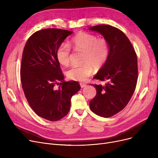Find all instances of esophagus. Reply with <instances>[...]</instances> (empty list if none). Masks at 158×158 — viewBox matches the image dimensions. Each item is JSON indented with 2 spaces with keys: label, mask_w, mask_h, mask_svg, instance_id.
I'll use <instances>...</instances> for the list:
<instances>
[{
  "label": "esophagus",
  "mask_w": 158,
  "mask_h": 158,
  "mask_svg": "<svg viewBox=\"0 0 158 158\" xmlns=\"http://www.w3.org/2000/svg\"><path fill=\"white\" fill-rule=\"evenodd\" d=\"M80 85H81V88H84V87H85V86H86V85L85 83H82V82H81Z\"/></svg>",
  "instance_id": "obj_1"
}]
</instances>
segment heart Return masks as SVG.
Segmentation results:
<instances>
[{
  "label": "heart",
  "instance_id": "1",
  "mask_svg": "<svg viewBox=\"0 0 158 158\" xmlns=\"http://www.w3.org/2000/svg\"><path fill=\"white\" fill-rule=\"evenodd\" d=\"M71 46L75 52H82V65L73 66L66 72V76L71 80L86 81L94 72L101 70L105 65L110 56V45L104 38L88 32H81L74 36L69 45L62 43L57 47L56 58L61 64L68 66L72 56Z\"/></svg>",
  "mask_w": 158,
  "mask_h": 158
}]
</instances>
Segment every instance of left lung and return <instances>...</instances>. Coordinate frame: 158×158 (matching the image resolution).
I'll use <instances>...</instances> for the list:
<instances>
[{"label":"left lung","instance_id":"obj_1","mask_svg":"<svg viewBox=\"0 0 158 158\" xmlns=\"http://www.w3.org/2000/svg\"><path fill=\"white\" fill-rule=\"evenodd\" d=\"M89 29L102 34L110 45L108 60L94 77L106 82L104 85H92L97 94L89 102L94 113L108 118L121 111L135 92L138 73L137 55L129 38L119 29L103 24Z\"/></svg>","mask_w":158,"mask_h":158}]
</instances>
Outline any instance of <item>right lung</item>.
Here are the masks:
<instances>
[{
    "label": "right lung",
    "instance_id": "1",
    "mask_svg": "<svg viewBox=\"0 0 158 158\" xmlns=\"http://www.w3.org/2000/svg\"><path fill=\"white\" fill-rule=\"evenodd\" d=\"M72 32L55 28L38 31L23 51L20 81L25 97L35 113L49 121L60 120L69 113L70 99L81 89L77 82L64 80L56 58L57 47Z\"/></svg>",
    "mask_w": 158,
    "mask_h": 158
}]
</instances>
